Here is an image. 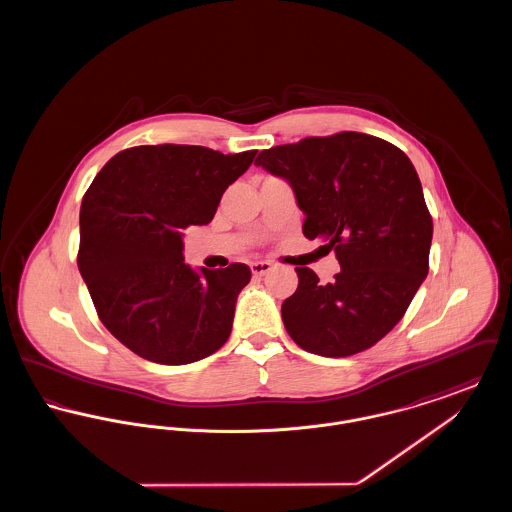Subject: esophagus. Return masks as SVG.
I'll return each mask as SVG.
<instances>
[{"label": "esophagus", "mask_w": 512, "mask_h": 512, "mask_svg": "<svg viewBox=\"0 0 512 512\" xmlns=\"http://www.w3.org/2000/svg\"><path fill=\"white\" fill-rule=\"evenodd\" d=\"M270 270H272V263H268V261H255V263H251V272L255 276H265Z\"/></svg>", "instance_id": "1"}]
</instances>
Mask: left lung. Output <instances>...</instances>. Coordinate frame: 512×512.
<instances>
[{"label":"left lung","mask_w":512,"mask_h":512,"mask_svg":"<svg viewBox=\"0 0 512 512\" xmlns=\"http://www.w3.org/2000/svg\"><path fill=\"white\" fill-rule=\"evenodd\" d=\"M257 167L292 186L303 234L334 249L341 270L320 284L307 267L282 303L292 340L322 357H349L382 340L428 276L434 224L411 159L361 132L263 149Z\"/></svg>","instance_id":"8db88e82"}]
</instances>
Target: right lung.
<instances>
[{
	"label": "right lung",
	"instance_id": "1",
	"mask_svg": "<svg viewBox=\"0 0 512 512\" xmlns=\"http://www.w3.org/2000/svg\"><path fill=\"white\" fill-rule=\"evenodd\" d=\"M255 153L130 147L107 161L84 195L78 270L103 326L142 359L188 365L228 340L251 270L232 263L195 272L182 257V230L213 220Z\"/></svg>",
	"mask_w": 512,
	"mask_h": 512
}]
</instances>
